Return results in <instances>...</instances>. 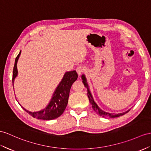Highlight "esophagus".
<instances>
[{"mask_svg":"<svg viewBox=\"0 0 151 151\" xmlns=\"http://www.w3.org/2000/svg\"><path fill=\"white\" fill-rule=\"evenodd\" d=\"M84 70H85V68L83 66H79V67L76 68V71L78 72L79 76H80L83 72H84Z\"/></svg>","mask_w":151,"mask_h":151,"instance_id":"1","label":"esophagus"}]
</instances>
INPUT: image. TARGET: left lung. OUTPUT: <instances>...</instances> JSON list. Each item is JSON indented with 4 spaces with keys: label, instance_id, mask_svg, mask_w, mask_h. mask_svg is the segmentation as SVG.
I'll use <instances>...</instances> for the list:
<instances>
[{
    "label": "left lung",
    "instance_id": "1",
    "mask_svg": "<svg viewBox=\"0 0 151 151\" xmlns=\"http://www.w3.org/2000/svg\"><path fill=\"white\" fill-rule=\"evenodd\" d=\"M81 78H82L83 83L84 84V86L86 87V88H87V90H88L87 94H88V99H89V101H90V104H91V106H92L93 109L99 115H100V116H101L102 117H109V118H116V117H119L120 116H122V115H124V114H126L127 112L129 111L130 109H129L128 111H127L126 112L120 113H118V114H115V113H108V112H106V111H103V110L101 109L99 107L98 105L96 103H95V102L94 101L93 98L92 97V95H91V93L90 92L89 88H88V84L87 83L85 76H84V74H83L82 76H81Z\"/></svg>",
    "mask_w": 151,
    "mask_h": 151
}]
</instances>
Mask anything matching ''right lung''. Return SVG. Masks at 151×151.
I'll return each instance as SVG.
<instances>
[{"instance_id":"obj_1","label":"right lung","mask_w":151,"mask_h":151,"mask_svg":"<svg viewBox=\"0 0 151 151\" xmlns=\"http://www.w3.org/2000/svg\"><path fill=\"white\" fill-rule=\"evenodd\" d=\"M21 54V50L18 54L14 61L13 71V86L14 85V79L18 76L17 62ZM78 78V75L76 70L65 72L63 79L58 84L52 95L49 104L46 107L38 111H29L22 106L25 111L28 113L34 118L42 120H53L61 116L67 107L69 97L70 90L72 84Z\"/></svg>"}]
</instances>
